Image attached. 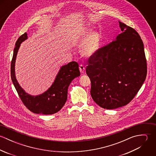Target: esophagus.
I'll return each mask as SVG.
<instances>
[{
  "label": "esophagus",
  "instance_id": "esophagus-1",
  "mask_svg": "<svg viewBox=\"0 0 156 156\" xmlns=\"http://www.w3.org/2000/svg\"><path fill=\"white\" fill-rule=\"evenodd\" d=\"M79 69H80V73H84V71H85V67L84 66L80 64V65L79 66Z\"/></svg>",
  "mask_w": 156,
  "mask_h": 156
}]
</instances>
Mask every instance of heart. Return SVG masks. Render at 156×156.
I'll use <instances>...</instances> for the list:
<instances>
[{
  "label": "heart",
  "instance_id": "obj_1",
  "mask_svg": "<svg viewBox=\"0 0 156 156\" xmlns=\"http://www.w3.org/2000/svg\"><path fill=\"white\" fill-rule=\"evenodd\" d=\"M80 43L82 44L80 51L82 55L86 57H90L98 51L100 47L101 38L97 32H92L88 29L80 33Z\"/></svg>",
  "mask_w": 156,
  "mask_h": 156
}]
</instances>
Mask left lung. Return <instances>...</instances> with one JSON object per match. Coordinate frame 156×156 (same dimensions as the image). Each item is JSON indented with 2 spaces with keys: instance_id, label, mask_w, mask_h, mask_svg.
Returning <instances> with one entry per match:
<instances>
[{
  "instance_id": "obj_1",
  "label": "left lung",
  "mask_w": 156,
  "mask_h": 156,
  "mask_svg": "<svg viewBox=\"0 0 156 156\" xmlns=\"http://www.w3.org/2000/svg\"><path fill=\"white\" fill-rule=\"evenodd\" d=\"M119 23L122 33L89 57L86 68L91 82V97L106 109L129 103L142 86L147 73L140 37L133 28Z\"/></svg>"
}]
</instances>
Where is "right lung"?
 I'll use <instances>...</instances> for the list:
<instances>
[{"instance_id": "right-lung-1", "label": "right lung", "mask_w": 156, "mask_h": 156, "mask_svg": "<svg viewBox=\"0 0 156 156\" xmlns=\"http://www.w3.org/2000/svg\"><path fill=\"white\" fill-rule=\"evenodd\" d=\"M27 38L25 32L17 40L14 49L11 64V76L16 89L26 107L37 114L51 115L59 111L64 106L67 99L68 88L72 80L80 76L79 65L72 61L61 67L54 82L44 93L38 95H31L26 93L19 84L15 74V63L18 50L21 43Z\"/></svg>"}]
</instances>
